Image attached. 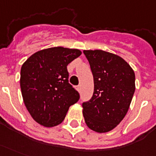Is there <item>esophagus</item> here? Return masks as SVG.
Segmentation results:
<instances>
[{
  "label": "esophagus",
  "instance_id": "esophagus-1",
  "mask_svg": "<svg viewBox=\"0 0 156 156\" xmlns=\"http://www.w3.org/2000/svg\"><path fill=\"white\" fill-rule=\"evenodd\" d=\"M76 88H77V90H78V92H80V91H81V86H80V85L77 86V87H76Z\"/></svg>",
  "mask_w": 156,
  "mask_h": 156
}]
</instances>
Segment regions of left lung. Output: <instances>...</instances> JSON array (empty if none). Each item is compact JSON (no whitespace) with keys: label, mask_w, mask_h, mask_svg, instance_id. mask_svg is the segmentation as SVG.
I'll list each match as a JSON object with an SVG mask.
<instances>
[{"label":"left lung","mask_w":156,"mask_h":156,"mask_svg":"<svg viewBox=\"0 0 156 156\" xmlns=\"http://www.w3.org/2000/svg\"><path fill=\"white\" fill-rule=\"evenodd\" d=\"M93 75L94 91L83 102L88 127L103 133L112 130L127 112L135 93V73L122 58L103 50H83Z\"/></svg>","instance_id":"8db88e82"}]
</instances>
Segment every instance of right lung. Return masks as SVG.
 Masks as SVG:
<instances>
[{"label":"right lung","mask_w":156,"mask_h":156,"mask_svg":"<svg viewBox=\"0 0 156 156\" xmlns=\"http://www.w3.org/2000/svg\"><path fill=\"white\" fill-rule=\"evenodd\" d=\"M81 54L78 49L54 47L34 53L23 63L20 81L23 100L40 125L60 124L69 107L80 98L69 83L67 66Z\"/></svg>","instance_id":"add662e5"}]
</instances>
